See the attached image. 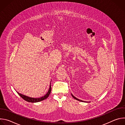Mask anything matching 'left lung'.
I'll use <instances>...</instances> for the list:
<instances>
[{
  "instance_id": "8db88e82",
  "label": "left lung",
  "mask_w": 125,
  "mask_h": 125,
  "mask_svg": "<svg viewBox=\"0 0 125 125\" xmlns=\"http://www.w3.org/2000/svg\"><path fill=\"white\" fill-rule=\"evenodd\" d=\"M71 95H72V96H73V97L74 99H76V100H78V101H81V102H90V101H89V102H87V101H83V100H80L79 99H78V98H76L75 96H74L72 94H71Z\"/></svg>"
}]
</instances>
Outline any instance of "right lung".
Returning <instances> with one entry per match:
<instances>
[{"label":"right lung","mask_w":125,"mask_h":125,"mask_svg":"<svg viewBox=\"0 0 125 125\" xmlns=\"http://www.w3.org/2000/svg\"><path fill=\"white\" fill-rule=\"evenodd\" d=\"M51 83H50V84L49 86V88L48 90V91L47 92V93L43 96L39 97V98H33V97H29L27 96L26 95H23L22 94H21L20 93H19L18 92H17V93L22 98H23L25 100L29 102H32V103H35V102H38L41 101H42L45 99H46L48 96L49 95V94H50L51 93Z\"/></svg>","instance_id":"obj_1"}]
</instances>
